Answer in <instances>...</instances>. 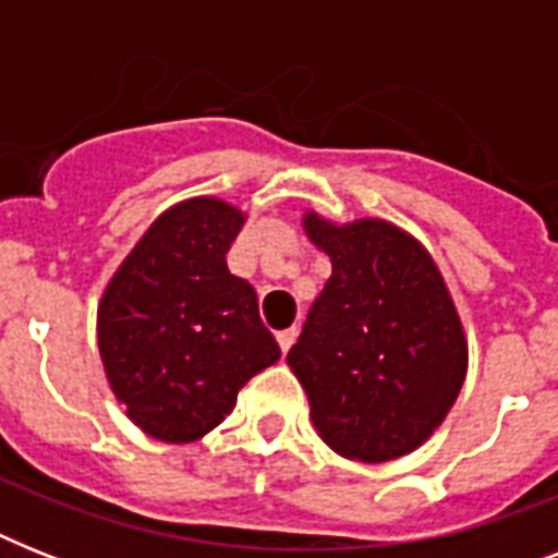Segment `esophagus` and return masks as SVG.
<instances>
[{
    "label": "esophagus",
    "mask_w": 558,
    "mask_h": 558,
    "mask_svg": "<svg viewBox=\"0 0 558 558\" xmlns=\"http://www.w3.org/2000/svg\"><path fill=\"white\" fill-rule=\"evenodd\" d=\"M295 339H298V327H295V324H292L289 330H280V332H278L280 350H283V353H289V348L295 344Z\"/></svg>",
    "instance_id": "34e87169"
}]
</instances>
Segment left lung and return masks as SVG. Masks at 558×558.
<instances>
[{"instance_id": "1", "label": "left lung", "mask_w": 558, "mask_h": 558, "mask_svg": "<svg viewBox=\"0 0 558 558\" xmlns=\"http://www.w3.org/2000/svg\"><path fill=\"white\" fill-rule=\"evenodd\" d=\"M332 275L289 350L322 440L362 463L423 446L466 379V336L432 254L385 219L304 217Z\"/></svg>"}]
</instances>
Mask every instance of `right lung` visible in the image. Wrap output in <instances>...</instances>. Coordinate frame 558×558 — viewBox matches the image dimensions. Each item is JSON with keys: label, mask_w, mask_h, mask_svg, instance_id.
Returning a JSON list of instances; mask_svg holds the SVG:
<instances>
[{"label": "right lung", "mask_w": 558, "mask_h": 558, "mask_svg": "<svg viewBox=\"0 0 558 558\" xmlns=\"http://www.w3.org/2000/svg\"><path fill=\"white\" fill-rule=\"evenodd\" d=\"M243 222V210L214 196L179 202L147 228L100 298L109 388L156 440H199L231 414L245 381L280 359L257 292L228 271Z\"/></svg>", "instance_id": "1"}]
</instances>
